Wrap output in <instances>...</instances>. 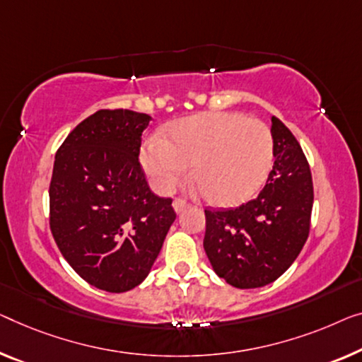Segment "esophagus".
<instances>
[{
  "instance_id": "esophagus-1",
  "label": "esophagus",
  "mask_w": 362,
  "mask_h": 362,
  "mask_svg": "<svg viewBox=\"0 0 362 362\" xmlns=\"http://www.w3.org/2000/svg\"><path fill=\"white\" fill-rule=\"evenodd\" d=\"M188 208V203L183 198H175L174 199V209L177 213H182L183 209Z\"/></svg>"
}]
</instances>
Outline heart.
<instances>
[{
    "instance_id": "1",
    "label": "heart",
    "mask_w": 362,
    "mask_h": 362,
    "mask_svg": "<svg viewBox=\"0 0 362 362\" xmlns=\"http://www.w3.org/2000/svg\"><path fill=\"white\" fill-rule=\"evenodd\" d=\"M141 164L160 193H172L188 174L209 203L229 206L260 190L273 165V136L267 123L237 112H208L182 118L167 139L143 144Z\"/></svg>"
}]
</instances>
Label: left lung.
Returning <instances> with one entry per match:
<instances>
[{
  "instance_id": "1",
  "label": "left lung",
  "mask_w": 362,
  "mask_h": 362,
  "mask_svg": "<svg viewBox=\"0 0 362 362\" xmlns=\"http://www.w3.org/2000/svg\"><path fill=\"white\" fill-rule=\"evenodd\" d=\"M273 169L267 185L237 208L204 209L203 247L213 269L239 289L276 281L304 247L310 230V167L289 128L272 117Z\"/></svg>"
}]
</instances>
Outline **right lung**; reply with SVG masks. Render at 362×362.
I'll use <instances>...</instances> for the list:
<instances>
[{"mask_svg": "<svg viewBox=\"0 0 362 362\" xmlns=\"http://www.w3.org/2000/svg\"><path fill=\"white\" fill-rule=\"evenodd\" d=\"M151 117L99 110L57 151L50 182V229L84 281L125 293L148 276L175 221L172 198L149 190L139 164Z\"/></svg>", "mask_w": 362, "mask_h": 362, "instance_id": "1", "label": "right lung"}]
</instances>
